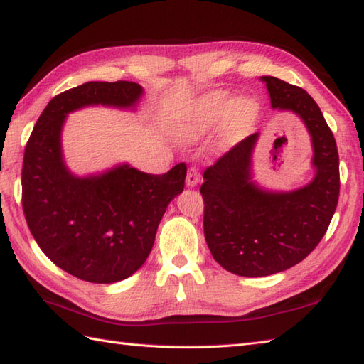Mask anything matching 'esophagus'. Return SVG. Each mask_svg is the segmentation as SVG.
<instances>
[{
	"label": "esophagus",
	"mask_w": 364,
	"mask_h": 364,
	"mask_svg": "<svg viewBox=\"0 0 364 364\" xmlns=\"http://www.w3.org/2000/svg\"><path fill=\"white\" fill-rule=\"evenodd\" d=\"M198 180H200L198 168H197V167H189V168H188V175H186V184H188V188L197 186Z\"/></svg>",
	"instance_id": "esophagus-1"
}]
</instances>
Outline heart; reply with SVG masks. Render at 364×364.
I'll return each instance as SVG.
<instances>
[{
    "label": "heart",
    "mask_w": 364,
    "mask_h": 364,
    "mask_svg": "<svg viewBox=\"0 0 364 364\" xmlns=\"http://www.w3.org/2000/svg\"><path fill=\"white\" fill-rule=\"evenodd\" d=\"M259 114V103L252 97L231 100L227 92H210L183 109L175 133L181 141H197L210 133L220 122L219 142L223 146L237 144L249 133Z\"/></svg>",
    "instance_id": "1"
}]
</instances>
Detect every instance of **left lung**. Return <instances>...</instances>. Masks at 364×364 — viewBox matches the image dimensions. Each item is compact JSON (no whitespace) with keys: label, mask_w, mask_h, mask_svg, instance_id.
<instances>
[{"label":"left lung","mask_w":364,"mask_h":364,"mask_svg":"<svg viewBox=\"0 0 364 364\" xmlns=\"http://www.w3.org/2000/svg\"><path fill=\"white\" fill-rule=\"evenodd\" d=\"M270 105L301 119L311 136L314 178L300 189L275 192L253 181L252 154L259 133L208 167L200 194L205 239L213 258L231 274L267 277L299 264L326 235L339 197V156L333 133L304 89L262 76Z\"/></svg>","instance_id":"left-lung-1"}]
</instances>
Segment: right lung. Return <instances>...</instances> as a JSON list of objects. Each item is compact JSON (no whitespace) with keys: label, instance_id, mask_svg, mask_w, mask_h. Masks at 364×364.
Wrapping results in <instances>:
<instances>
[{"label":"right lung","instance_id":"1","mask_svg":"<svg viewBox=\"0 0 364 364\" xmlns=\"http://www.w3.org/2000/svg\"><path fill=\"white\" fill-rule=\"evenodd\" d=\"M144 95L137 82L90 81L46 105L25 149L21 203L42 252L70 275L90 283H115L149 258L168 203L181 194L186 166L164 175L129 164L103 173L73 175L64 162L67 114L86 106L134 109Z\"/></svg>","mask_w":364,"mask_h":364}]
</instances>
